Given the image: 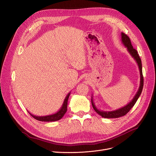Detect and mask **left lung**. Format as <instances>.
<instances>
[{"instance_id":"8db88e82","label":"left lung","mask_w":156,"mask_h":156,"mask_svg":"<svg viewBox=\"0 0 156 156\" xmlns=\"http://www.w3.org/2000/svg\"><path fill=\"white\" fill-rule=\"evenodd\" d=\"M121 41L122 43L123 44L125 47L127 48L128 52L129 53V54L132 55V57L134 59V60L136 61V62L138 64V69H139V71H140V86H139L138 90L136 92V94H135V95L134 96V97L133 98V99L127 105L123 106L118 109L114 110V111H101L99 109H98L95 105V104L94 102L93 101V98L92 96V104L93 106V108L94 109L95 111L99 114L100 116H101L102 117L104 118H118L121 116H123L129 111V110L132 109L133 105L135 104L136 102L137 101L138 99L140 97L142 89H143V87H144V77H143V75H142V61L141 59L139 57V55L136 51V50H135V48H133L132 43H131V41L129 38L124 33H121Z\"/></svg>"}]
</instances>
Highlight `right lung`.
Wrapping results in <instances>:
<instances>
[{"instance_id":"add662e5","label":"right lung","mask_w":156,"mask_h":156,"mask_svg":"<svg viewBox=\"0 0 156 156\" xmlns=\"http://www.w3.org/2000/svg\"><path fill=\"white\" fill-rule=\"evenodd\" d=\"M70 93H68V94L66 97L64 99V102L61 106V109L57 111V112L51 114V115H47V116H35L34 114H31L29 111H28L30 115L34 118L35 119L40 121H44V122H50V121H58L61 119L65 114V113L67 111V106H68V101L69 99V97L70 95Z\"/></svg>"}]
</instances>
